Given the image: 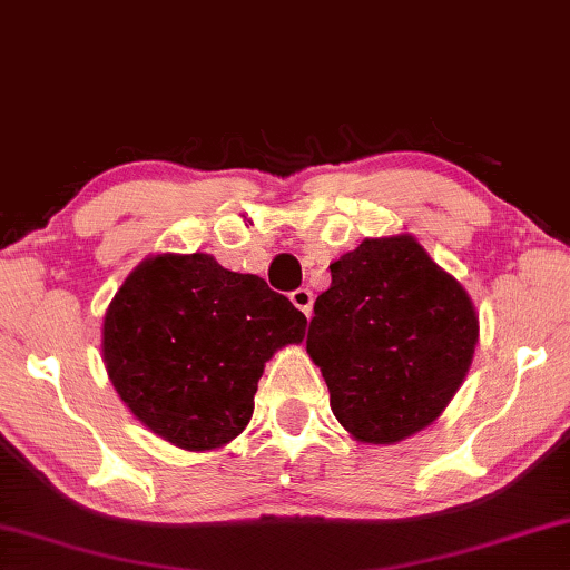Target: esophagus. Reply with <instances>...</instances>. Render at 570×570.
Returning a JSON list of instances; mask_svg holds the SVG:
<instances>
[{
    "mask_svg": "<svg viewBox=\"0 0 570 570\" xmlns=\"http://www.w3.org/2000/svg\"><path fill=\"white\" fill-rule=\"evenodd\" d=\"M288 299L296 306V309L304 312L306 317H312V306H314V294L309 288H296V292L288 294Z\"/></svg>",
    "mask_w": 570,
    "mask_h": 570,
    "instance_id": "1",
    "label": "esophagus"
}]
</instances>
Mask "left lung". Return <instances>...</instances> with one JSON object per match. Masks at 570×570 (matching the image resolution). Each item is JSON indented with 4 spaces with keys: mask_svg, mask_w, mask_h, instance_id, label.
I'll return each instance as SVG.
<instances>
[{
    "mask_svg": "<svg viewBox=\"0 0 570 570\" xmlns=\"http://www.w3.org/2000/svg\"><path fill=\"white\" fill-rule=\"evenodd\" d=\"M306 352L334 419L363 444H399L444 413L472 365V296L411 233L365 238L330 264Z\"/></svg>",
    "mask_w": 570,
    "mask_h": 570,
    "instance_id": "8db88e82",
    "label": "left lung"
}]
</instances>
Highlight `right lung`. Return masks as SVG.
Segmentation results:
<instances>
[{"mask_svg":"<svg viewBox=\"0 0 570 570\" xmlns=\"http://www.w3.org/2000/svg\"><path fill=\"white\" fill-rule=\"evenodd\" d=\"M304 332V314L261 276L210 253H157L108 304L101 352L144 426L171 446L213 451L248 426L266 363Z\"/></svg>","mask_w":570,"mask_h":570,"instance_id":"add662e5","label":"right lung"}]
</instances>
